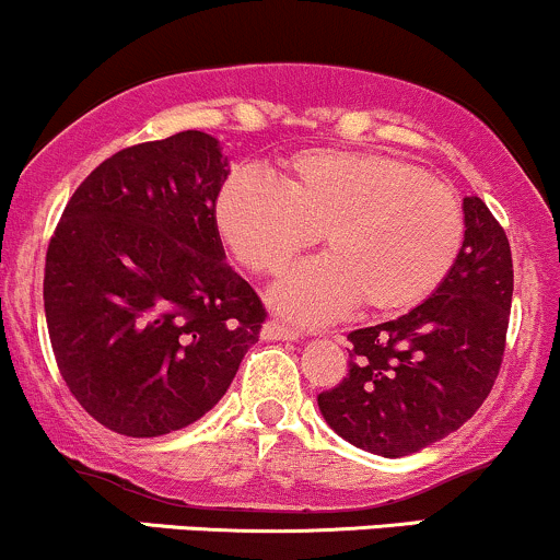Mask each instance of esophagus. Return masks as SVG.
I'll list each match as a JSON object with an SVG mask.
<instances>
[{
  "mask_svg": "<svg viewBox=\"0 0 560 560\" xmlns=\"http://www.w3.org/2000/svg\"><path fill=\"white\" fill-rule=\"evenodd\" d=\"M261 339H267V341H293V339H299V330L285 326V323H280V320H267V323H264V328H261Z\"/></svg>",
  "mask_w": 560,
  "mask_h": 560,
  "instance_id": "1",
  "label": "esophagus"
}]
</instances>
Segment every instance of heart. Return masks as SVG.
Instances as JSON below:
<instances>
[{
	"label": "heart",
	"mask_w": 560,
	"mask_h": 560,
	"mask_svg": "<svg viewBox=\"0 0 560 560\" xmlns=\"http://www.w3.org/2000/svg\"><path fill=\"white\" fill-rule=\"evenodd\" d=\"M215 230L240 267L282 272L323 234L328 256L278 282L272 299L320 323L360 302L371 315L422 304L448 278L465 215L443 184L376 152L312 149L282 167L280 184L232 173L213 206Z\"/></svg>",
	"instance_id": "obj_1"
}]
</instances>
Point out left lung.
I'll return each mask as SVG.
<instances>
[{"instance_id":"obj_1","label":"left lung","mask_w":560,"mask_h":560,"mask_svg":"<svg viewBox=\"0 0 560 560\" xmlns=\"http://www.w3.org/2000/svg\"><path fill=\"white\" fill-rule=\"evenodd\" d=\"M465 243L448 278L408 315L352 330L350 374L317 395L323 419L371 454H417L459 430L489 398L513 304L508 234L465 197Z\"/></svg>"}]
</instances>
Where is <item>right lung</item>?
Returning <instances> with one entry per match:
<instances>
[{
  "instance_id": "right-lung-1",
  "label": "right lung",
  "mask_w": 560,
  "mask_h": 560,
  "mask_svg": "<svg viewBox=\"0 0 560 560\" xmlns=\"http://www.w3.org/2000/svg\"><path fill=\"white\" fill-rule=\"evenodd\" d=\"M230 162L184 130L112 154L66 202L45 317L66 387L104 427L158 438L208 413L267 320L224 261L213 206Z\"/></svg>"
}]
</instances>
